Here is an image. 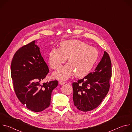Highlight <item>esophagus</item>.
<instances>
[{
  "label": "esophagus",
  "mask_w": 132,
  "mask_h": 132,
  "mask_svg": "<svg viewBox=\"0 0 132 132\" xmlns=\"http://www.w3.org/2000/svg\"><path fill=\"white\" fill-rule=\"evenodd\" d=\"M59 83L60 84V85H64L66 82H64V81H60V82H59Z\"/></svg>",
  "instance_id": "esophagus-1"
}]
</instances>
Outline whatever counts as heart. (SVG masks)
Masks as SVG:
<instances>
[{
	"label": "heart",
	"instance_id": "b5f03b06",
	"mask_svg": "<svg viewBox=\"0 0 132 132\" xmlns=\"http://www.w3.org/2000/svg\"><path fill=\"white\" fill-rule=\"evenodd\" d=\"M98 51L82 41L76 40L64 41L60 48H52L48 61L50 66L58 69L67 59L69 62L53 73V77L59 80H66L71 75L82 77L88 75L98 60Z\"/></svg>",
	"mask_w": 132,
	"mask_h": 132
}]
</instances>
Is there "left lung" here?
<instances>
[{
  "label": "left lung",
  "instance_id": "left-lung-1",
  "mask_svg": "<svg viewBox=\"0 0 132 132\" xmlns=\"http://www.w3.org/2000/svg\"><path fill=\"white\" fill-rule=\"evenodd\" d=\"M111 75V60L104 51L95 71L89 73L77 82L72 83L75 106L84 112L98 106L109 91Z\"/></svg>",
  "mask_w": 132,
  "mask_h": 132
}]
</instances>
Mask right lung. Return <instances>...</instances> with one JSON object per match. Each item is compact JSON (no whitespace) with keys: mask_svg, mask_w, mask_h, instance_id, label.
I'll return each instance as SVG.
<instances>
[{"mask_svg":"<svg viewBox=\"0 0 132 132\" xmlns=\"http://www.w3.org/2000/svg\"><path fill=\"white\" fill-rule=\"evenodd\" d=\"M32 41L19 49L11 65V74L16 96L28 109L41 112L51 103L53 90L57 80L41 84L49 72L40 47Z\"/></svg>","mask_w":132,"mask_h":132,"instance_id":"right-lung-1","label":"right lung"}]
</instances>
